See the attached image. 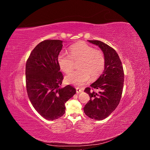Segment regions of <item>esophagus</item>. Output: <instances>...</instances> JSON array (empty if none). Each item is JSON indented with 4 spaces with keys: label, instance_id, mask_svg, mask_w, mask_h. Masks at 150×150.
I'll use <instances>...</instances> for the list:
<instances>
[{
    "label": "esophagus",
    "instance_id": "obj_1",
    "mask_svg": "<svg viewBox=\"0 0 150 150\" xmlns=\"http://www.w3.org/2000/svg\"><path fill=\"white\" fill-rule=\"evenodd\" d=\"M76 93L77 94H79V93H80L81 92H83V90L81 89H80V88H76Z\"/></svg>",
    "mask_w": 150,
    "mask_h": 150
}]
</instances>
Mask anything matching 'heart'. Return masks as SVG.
<instances>
[{
    "label": "heart",
    "mask_w": 150,
    "mask_h": 150,
    "mask_svg": "<svg viewBox=\"0 0 150 150\" xmlns=\"http://www.w3.org/2000/svg\"><path fill=\"white\" fill-rule=\"evenodd\" d=\"M69 51L70 55L61 52L57 57L58 64L65 73H69L73 69L74 62H79V70L66 77L67 83L81 86L88 82L90 78L95 79L102 74L105 67V57L102 51L83 41L72 45Z\"/></svg>",
    "instance_id": "1"
}]
</instances>
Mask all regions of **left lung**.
Here are the masks:
<instances>
[{
    "label": "left lung",
    "instance_id": "1",
    "mask_svg": "<svg viewBox=\"0 0 150 150\" xmlns=\"http://www.w3.org/2000/svg\"><path fill=\"white\" fill-rule=\"evenodd\" d=\"M88 41L101 49L105 57V67L103 74L91 84V88L85 89L84 92L89 95L90 99L83 110L86 115L90 118L103 120L120 103L124 84L123 67L115 49L99 40ZM94 88L99 89L100 91L95 93L92 91Z\"/></svg>",
    "mask_w": 150,
    "mask_h": 150
}]
</instances>
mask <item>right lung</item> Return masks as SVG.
<instances>
[{"label": "right lung", "mask_w": 150, "mask_h": 150, "mask_svg": "<svg viewBox=\"0 0 150 150\" xmlns=\"http://www.w3.org/2000/svg\"><path fill=\"white\" fill-rule=\"evenodd\" d=\"M61 40H45L31 52L26 62V89L29 100L40 115L54 120L65 113V103L76 94L70 85L61 88L63 76L57 62Z\"/></svg>", "instance_id": "add662e5"}]
</instances>
